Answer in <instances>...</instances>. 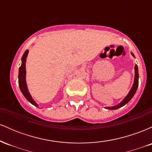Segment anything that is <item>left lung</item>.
<instances>
[{
    "instance_id": "8db88e82",
    "label": "left lung",
    "mask_w": 152,
    "mask_h": 152,
    "mask_svg": "<svg viewBox=\"0 0 152 152\" xmlns=\"http://www.w3.org/2000/svg\"><path fill=\"white\" fill-rule=\"evenodd\" d=\"M132 55H134L132 53ZM134 69H135V77H134V84L133 86H132V89L130 90L129 93L128 95L125 97L124 99L122 102L118 104V105L114 106H111V107H106L107 109H110V110H115V109H117L118 108L121 107V106H124L125 104H126L131 99H132V97L134 96V95L135 94L136 91H137L138 86H139V72H138V67L137 65H135V67H134Z\"/></svg>"
}]
</instances>
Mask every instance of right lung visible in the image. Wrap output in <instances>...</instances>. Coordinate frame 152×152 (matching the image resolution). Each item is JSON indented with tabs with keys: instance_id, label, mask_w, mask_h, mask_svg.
Wrapping results in <instances>:
<instances>
[{
	"instance_id": "add662e5",
	"label": "right lung",
	"mask_w": 152,
	"mask_h": 152,
	"mask_svg": "<svg viewBox=\"0 0 152 152\" xmlns=\"http://www.w3.org/2000/svg\"><path fill=\"white\" fill-rule=\"evenodd\" d=\"M28 53V50H26L25 53H23L22 56V64L21 66L19 68V73H18V83L20 89L21 91L22 94L25 96V98L29 102L34 104V106H37L38 104L34 102V99H32L31 96L29 94L28 91L27 86H26V57H27Z\"/></svg>"
}]
</instances>
